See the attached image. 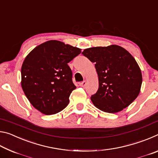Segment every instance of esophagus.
<instances>
[{
	"label": "esophagus",
	"mask_w": 158,
	"mask_h": 158,
	"mask_svg": "<svg viewBox=\"0 0 158 158\" xmlns=\"http://www.w3.org/2000/svg\"><path fill=\"white\" fill-rule=\"evenodd\" d=\"M85 84H86V81H83L82 82L80 83L79 85H80V86H81V87H84L85 85Z\"/></svg>",
	"instance_id": "esophagus-1"
}]
</instances>
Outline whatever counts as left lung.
Segmentation results:
<instances>
[{
	"mask_svg": "<svg viewBox=\"0 0 158 158\" xmlns=\"http://www.w3.org/2000/svg\"><path fill=\"white\" fill-rule=\"evenodd\" d=\"M82 54L95 63L98 75V90L90 97L95 107L117 113L137 98L142 75L137 61L126 49L113 44L89 48Z\"/></svg>",
	"mask_w": 158,
	"mask_h": 158,
	"instance_id": "obj_1",
	"label": "left lung"
}]
</instances>
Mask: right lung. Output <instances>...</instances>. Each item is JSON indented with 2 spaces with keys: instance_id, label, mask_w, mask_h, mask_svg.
<instances>
[{
  "instance_id": "right-lung-1",
  "label": "right lung",
  "mask_w": 158,
  "mask_h": 158,
  "mask_svg": "<svg viewBox=\"0 0 158 158\" xmlns=\"http://www.w3.org/2000/svg\"><path fill=\"white\" fill-rule=\"evenodd\" d=\"M81 49L58 40L38 45L28 53L21 67V87L35 108L45 115L58 113L69 104L76 89L68 63Z\"/></svg>"
}]
</instances>
